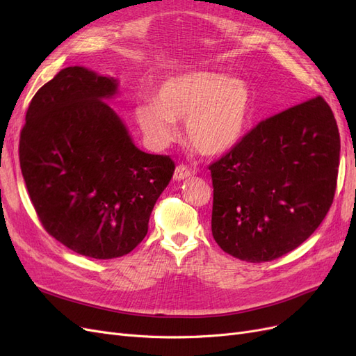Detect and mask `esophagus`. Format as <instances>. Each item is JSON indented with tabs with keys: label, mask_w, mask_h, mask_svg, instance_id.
<instances>
[{
	"label": "esophagus",
	"mask_w": 356,
	"mask_h": 356,
	"mask_svg": "<svg viewBox=\"0 0 356 356\" xmlns=\"http://www.w3.org/2000/svg\"><path fill=\"white\" fill-rule=\"evenodd\" d=\"M188 177H191V170H190L187 166H184V165H178V166L175 168V172H174V179L181 181V179H186V178H188Z\"/></svg>",
	"instance_id": "obj_1"
}]
</instances>
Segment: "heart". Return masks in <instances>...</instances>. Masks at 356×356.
<instances>
[{"instance_id": "obj_1", "label": "heart", "mask_w": 356, "mask_h": 356, "mask_svg": "<svg viewBox=\"0 0 356 356\" xmlns=\"http://www.w3.org/2000/svg\"><path fill=\"white\" fill-rule=\"evenodd\" d=\"M251 106V90L242 80L191 71L161 83L154 102L138 104L134 115L154 148L174 143L178 136L175 122L186 120L191 147L204 156H218L241 139Z\"/></svg>"}]
</instances>
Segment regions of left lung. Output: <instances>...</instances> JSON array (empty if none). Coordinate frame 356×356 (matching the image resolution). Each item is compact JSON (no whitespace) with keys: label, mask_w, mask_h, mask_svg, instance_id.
Masks as SVG:
<instances>
[{"label":"left lung","mask_w":356,"mask_h":356,"mask_svg":"<svg viewBox=\"0 0 356 356\" xmlns=\"http://www.w3.org/2000/svg\"><path fill=\"white\" fill-rule=\"evenodd\" d=\"M339 161V127L322 96L260 122L209 165L215 242L250 263L296 250L325 218Z\"/></svg>","instance_id":"1"}]
</instances>
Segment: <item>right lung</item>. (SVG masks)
I'll return each instance as SVG.
<instances>
[{
    "instance_id": "obj_1",
    "label": "right lung",
    "mask_w": 356,
    "mask_h": 356,
    "mask_svg": "<svg viewBox=\"0 0 356 356\" xmlns=\"http://www.w3.org/2000/svg\"><path fill=\"white\" fill-rule=\"evenodd\" d=\"M117 80L68 67L34 95L20 131L19 160L46 232L96 260L143 242L154 204L174 175L169 156L136 148L104 99Z\"/></svg>"
}]
</instances>
